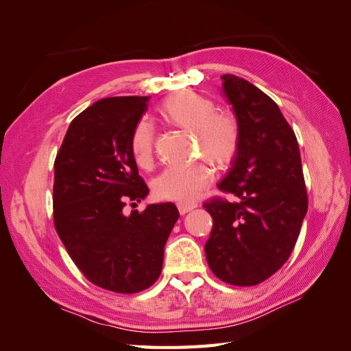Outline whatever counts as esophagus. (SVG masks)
I'll return each mask as SVG.
<instances>
[{"label":"esophagus","mask_w":351,"mask_h":351,"mask_svg":"<svg viewBox=\"0 0 351 351\" xmlns=\"http://www.w3.org/2000/svg\"><path fill=\"white\" fill-rule=\"evenodd\" d=\"M177 208H178L180 214L184 215V214H187V212L193 210L196 208V205H193V204H177Z\"/></svg>","instance_id":"1"}]
</instances>
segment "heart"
I'll use <instances>...</instances> for the list:
<instances>
[{
    "instance_id": "1",
    "label": "heart",
    "mask_w": 351,
    "mask_h": 351,
    "mask_svg": "<svg viewBox=\"0 0 351 351\" xmlns=\"http://www.w3.org/2000/svg\"><path fill=\"white\" fill-rule=\"evenodd\" d=\"M162 119L196 137L200 156L217 168H228L239 155L241 127L237 115L230 110H217V104L193 90H177L159 107ZM134 162L147 168L154 162L155 133L151 124L137 123L130 137ZM212 171L206 162L189 167L167 168L154 180V193L159 199L178 204L195 202L208 187Z\"/></svg>"
}]
</instances>
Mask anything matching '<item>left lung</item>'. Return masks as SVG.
Instances as JSON below:
<instances>
[{
    "mask_svg": "<svg viewBox=\"0 0 351 351\" xmlns=\"http://www.w3.org/2000/svg\"><path fill=\"white\" fill-rule=\"evenodd\" d=\"M221 79L240 121L241 143L218 189L237 200L212 197L204 204L214 221L205 254L217 278L250 287L290 258L307 212V192L299 145L278 105L234 74Z\"/></svg>",
    "mask_w": 351,
    "mask_h": 351,
    "instance_id": "8db88e82",
    "label": "left lung"
}]
</instances>
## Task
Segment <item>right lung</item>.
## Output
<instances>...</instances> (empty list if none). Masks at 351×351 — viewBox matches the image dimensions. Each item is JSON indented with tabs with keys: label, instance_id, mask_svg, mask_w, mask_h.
Listing matches in <instances>:
<instances>
[{
	"label": "right lung",
	"instance_id": "obj_1",
	"mask_svg": "<svg viewBox=\"0 0 351 351\" xmlns=\"http://www.w3.org/2000/svg\"><path fill=\"white\" fill-rule=\"evenodd\" d=\"M149 98L114 97L90 105L70 123L54 162L58 237L92 284L121 294L143 291L158 280L180 217L169 202L130 215L123 210L149 192L130 152Z\"/></svg>",
	"mask_w": 351,
	"mask_h": 351
}]
</instances>
